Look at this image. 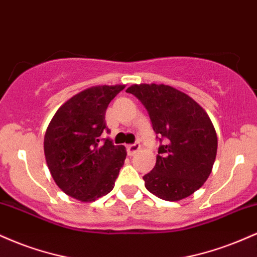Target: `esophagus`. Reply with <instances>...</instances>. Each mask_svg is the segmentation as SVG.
I'll list each match as a JSON object with an SVG mask.
<instances>
[{
    "label": "esophagus",
    "instance_id": "obj_1",
    "mask_svg": "<svg viewBox=\"0 0 257 257\" xmlns=\"http://www.w3.org/2000/svg\"><path fill=\"white\" fill-rule=\"evenodd\" d=\"M139 150H140V144L135 143L133 145H128L126 146V152H128V156H134Z\"/></svg>",
    "mask_w": 257,
    "mask_h": 257
}]
</instances>
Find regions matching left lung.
<instances>
[{
  "mask_svg": "<svg viewBox=\"0 0 257 257\" xmlns=\"http://www.w3.org/2000/svg\"><path fill=\"white\" fill-rule=\"evenodd\" d=\"M143 102L163 145L156 166L144 176L158 198L176 202L196 192L210 175L217 151L214 124L198 102L167 84H133L126 89Z\"/></svg>",
  "mask_w": 257,
  "mask_h": 257,
  "instance_id": "1",
  "label": "left lung"
}]
</instances>
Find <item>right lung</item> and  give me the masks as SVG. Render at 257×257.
Here are the masks:
<instances>
[{"label":"right lung","mask_w":257,"mask_h":257,"mask_svg":"<svg viewBox=\"0 0 257 257\" xmlns=\"http://www.w3.org/2000/svg\"><path fill=\"white\" fill-rule=\"evenodd\" d=\"M124 84L95 85L67 100L55 112L44 134V156L55 184L81 202H94L111 192L126 150L110 139L101 143L105 113Z\"/></svg>","instance_id":"add662e5"}]
</instances>
